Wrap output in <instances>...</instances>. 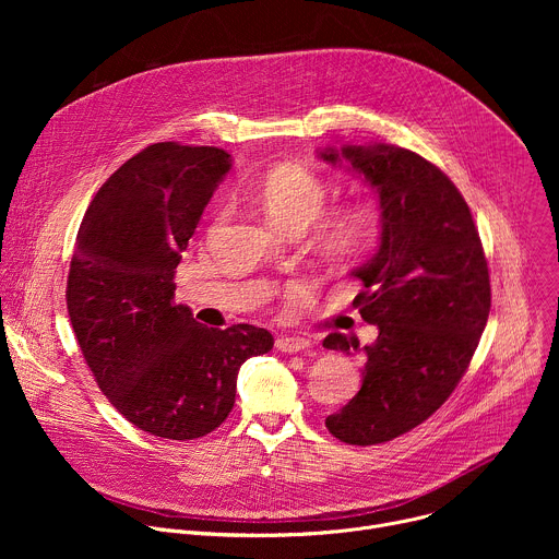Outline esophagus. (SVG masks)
<instances>
[{"label":"esophagus","mask_w":559,"mask_h":559,"mask_svg":"<svg viewBox=\"0 0 559 559\" xmlns=\"http://www.w3.org/2000/svg\"><path fill=\"white\" fill-rule=\"evenodd\" d=\"M309 347L307 338H298V336H281L276 338V349L283 354H298L305 352Z\"/></svg>","instance_id":"34e87169"}]
</instances>
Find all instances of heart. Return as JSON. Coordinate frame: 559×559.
<instances>
[{
	"mask_svg": "<svg viewBox=\"0 0 559 559\" xmlns=\"http://www.w3.org/2000/svg\"><path fill=\"white\" fill-rule=\"evenodd\" d=\"M257 203L283 227H307L328 205L330 188L313 170L300 164H278L270 168L252 188ZM227 214V205L216 212V221ZM380 212L369 201L345 203L323 216L318 243L336 259L360 254L378 231Z\"/></svg>",
	"mask_w": 559,
	"mask_h": 559,
	"instance_id": "b5f03b06",
	"label": "heart"
}]
</instances>
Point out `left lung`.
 <instances>
[{
	"label": "left lung",
	"mask_w": 559,
	"mask_h": 559,
	"mask_svg": "<svg viewBox=\"0 0 559 559\" xmlns=\"http://www.w3.org/2000/svg\"><path fill=\"white\" fill-rule=\"evenodd\" d=\"M345 156L378 190V252L354 272V305L378 338L365 345L362 386L325 418L334 438L369 447L389 442L433 416L468 369L491 311L489 263L471 210L453 181L425 156L393 145H347ZM328 349H358L330 334Z\"/></svg>",
	"instance_id": "obj_1"
}]
</instances>
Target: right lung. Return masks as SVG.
Masks as SVG:
<instances>
[{"instance_id": "1", "label": "right lung", "mask_w": 559, "mask_h": 559, "mask_svg": "<svg viewBox=\"0 0 559 559\" xmlns=\"http://www.w3.org/2000/svg\"><path fill=\"white\" fill-rule=\"evenodd\" d=\"M227 170L221 147L152 143L99 188L76 231L66 305L79 349L108 403L156 438L214 431L238 369L274 347L263 328H205L175 302L181 252Z\"/></svg>"}]
</instances>
